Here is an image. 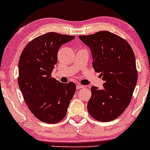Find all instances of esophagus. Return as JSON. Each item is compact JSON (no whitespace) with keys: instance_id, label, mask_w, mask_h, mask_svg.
Instances as JSON below:
<instances>
[{"instance_id":"34e87169","label":"esophagus","mask_w":150,"mask_h":150,"mask_svg":"<svg viewBox=\"0 0 150 150\" xmlns=\"http://www.w3.org/2000/svg\"><path fill=\"white\" fill-rule=\"evenodd\" d=\"M76 87H77V89H81V88H82V87H84V86L78 83V84H77Z\"/></svg>"}]
</instances>
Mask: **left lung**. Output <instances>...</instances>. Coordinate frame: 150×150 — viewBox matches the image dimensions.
Masks as SVG:
<instances>
[{
  "mask_svg": "<svg viewBox=\"0 0 150 150\" xmlns=\"http://www.w3.org/2000/svg\"><path fill=\"white\" fill-rule=\"evenodd\" d=\"M79 38L89 46L93 68L104 81L101 89L94 86L91 88L88 112L99 121L116 119L128 107L137 84L133 51L125 39L107 31Z\"/></svg>",
  "mask_w": 150,
  "mask_h": 150,
  "instance_id": "1",
  "label": "left lung"
}]
</instances>
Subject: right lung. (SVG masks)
Returning a JSON list of instances; mask_svg holds the SVG:
<instances>
[{
  "instance_id": "1",
  "label": "right lung",
  "mask_w": 150,
  "mask_h": 150,
  "mask_svg": "<svg viewBox=\"0 0 150 150\" xmlns=\"http://www.w3.org/2000/svg\"><path fill=\"white\" fill-rule=\"evenodd\" d=\"M73 39L56 32L43 34L25 46L19 60V87L31 112L44 123L63 120L75 92L73 82L64 84L51 77L60 47Z\"/></svg>"
}]
</instances>
